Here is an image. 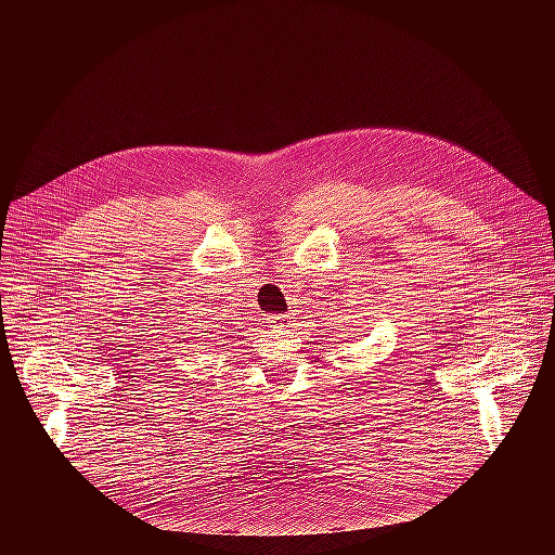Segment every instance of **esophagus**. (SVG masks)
Instances as JSON below:
<instances>
[{"mask_svg":"<svg viewBox=\"0 0 555 555\" xmlns=\"http://www.w3.org/2000/svg\"><path fill=\"white\" fill-rule=\"evenodd\" d=\"M274 324H276V328H295V317H289V314H276V317H274Z\"/></svg>","mask_w":555,"mask_h":555,"instance_id":"esophagus-1","label":"esophagus"}]
</instances>
